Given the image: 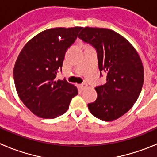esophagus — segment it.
Here are the masks:
<instances>
[{
	"label": "esophagus",
	"mask_w": 157,
	"mask_h": 157,
	"mask_svg": "<svg viewBox=\"0 0 157 157\" xmlns=\"http://www.w3.org/2000/svg\"><path fill=\"white\" fill-rule=\"evenodd\" d=\"M87 86H88V85H87L86 83H82V84L79 85V87L81 88V90H84V89L86 88Z\"/></svg>",
	"instance_id": "1"
}]
</instances>
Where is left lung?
Masks as SVG:
<instances>
[{
	"mask_svg": "<svg viewBox=\"0 0 157 157\" xmlns=\"http://www.w3.org/2000/svg\"><path fill=\"white\" fill-rule=\"evenodd\" d=\"M78 37L97 50L101 75L106 83L95 88L98 98L88 104L91 114L104 121H112L127 113L138 100L144 82L142 62L125 37L109 29L82 28Z\"/></svg>",
	"mask_w": 157,
	"mask_h": 157,
	"instance_id": "obj_1",
	"label": "left lung"
}]
</instances>
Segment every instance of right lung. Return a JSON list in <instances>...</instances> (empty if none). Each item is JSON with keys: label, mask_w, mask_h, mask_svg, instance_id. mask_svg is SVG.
Returning a JSON list of instances; mask_svg holds the SVG:
<instances>
[{"label": "right lung", "mask_w": 157, "mask_h": 157, "mask_svg": "<svg viewBox=\"0 0 157 157\" xmlns=\"http://www.w3.org/2000/svg\"><path fill=\"white\" fill-rule=\"evenodd\" d=\"M82 27H56L41 32L24 45L14 67V82L25 106L38 117L53 119L68 109L78 94L66 79L56 80L65 52Z\"/></svg>", "instance_id": "obj_1"}]
</instances>
